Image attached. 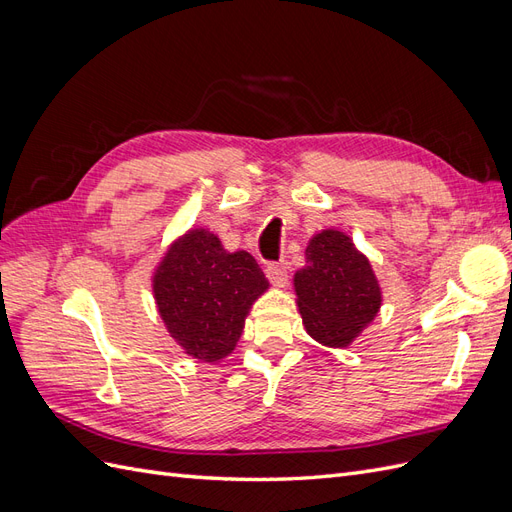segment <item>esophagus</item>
<instances>
[{"label": "esophagus", "mask_w": 512, "mask_h": 512, "mask_svg": "<svg viewBox=\"0 0 512 512\" xmlns=\"http://www.w3.org/2000/svg\"><path fill=\"white\" fill-rule=\"evenodd\" d=\"M269 282L277 288H284L286 282H288V271H286V265L284 262H269L267 269H265Z\"/></svg>", "instance_id": "esophagus-1"}]
</instances>
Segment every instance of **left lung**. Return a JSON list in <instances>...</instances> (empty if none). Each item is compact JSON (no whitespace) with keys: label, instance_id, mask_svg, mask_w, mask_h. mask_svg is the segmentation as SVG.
Wrapping results in <instances>:
<instances>
[{"label":"left lung","instance_id":"8db88e82","mask_svg":"<svg viewBox=\"0 0 512 512\" xmlns=\"http://www.w3.org/2000/svg\"><path fill=\"white\" fill-rule=\"evenodd\" d=\"M307 265L294 273L297 305L316 342L344 348L376 318L382 294L369 260L348 235L322 230L305 250Z\"/></svg>","mask_w":512,"mask_h":512}]
</instances>
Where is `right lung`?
<instances>
[{"label": "right lung", "instance_id": "add662e5", "mask_svg": "<svg viewBox=\"0 0 512 512\" xmlns=\"http://www.w3.org/2000/svg\"><path fill=\"white\" fill-rule=\"evenodd\" d=\"M269 288L247 252H226L209 230L196 228L170 245L153 275V294L170 337L198 361L235 350L252 303Z\"/></svg>", "mask_w": 512, "mask_h": 512}]
</instances>
